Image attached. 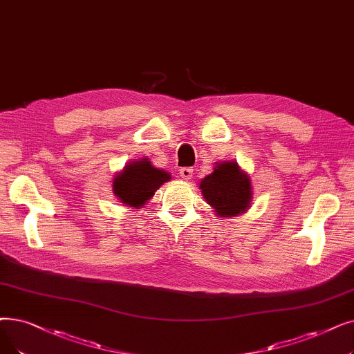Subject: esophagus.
<instances>
[{
	"label": "esophagus",
	"instance_id": "esophagus-1",
	"mask_svg": "<svg viewBox=\"0 0 354 354\" xmlns=\"http://www.w3.org/2000/svg\"><path fill=\"white\" fill-rule=\"evenodd\" d=\"M192 174H194V169L189 167V166H183L179 169V175L183 178V179H191L192 178Z\"/></svg>",
	"mask_w": 354,
	"mask_h": 354
}]
</instances>
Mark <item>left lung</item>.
<instances>
[{
  "mask_svg": "<svg viewBox=\"0 0 354 354\" xmlns=\"http://www.w3.org/2000/svg\"><path fill=\"white\" fill-rule=\"evenodd\" d=\"M199 188L205 201L218 215L233 217L249 208L252 201V183L237 163L224 162L204 178Z\"/></svg>",
  "mask_w": 354,
  "mask_h": 354,
  "instance_id": "obj_1",
  "label": "left lung"
}]
</instances>
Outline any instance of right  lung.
Returning <instances> with one entry per match:
<instances>
[{"label": "right lung", "mask_w": 354, "mask_h": 354, "mask_svg": "<svg viewBox=\"0 0 354 354\" xmlns=\"http://www.w3.org/2000/svg\"><path fill=\"white\" fill-rule=\"evenodd\" d=\"M169 179L171 175L167 172L153 167L147 159H142L126 166L124 171L114 179L113 191L122 204L142 207Z\"/></svg>", "instance_id": "add662e5"}]
</instances>
